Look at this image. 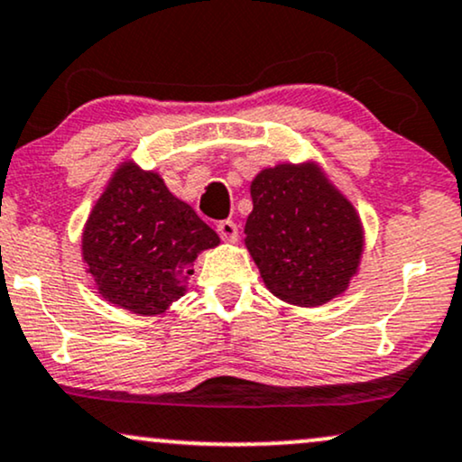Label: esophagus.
Returning <instances> with one entry per match:
<instances>
[{
  "label": "esophagus",
  "mask_w": 462,
  "mask_h": 462,
  "mask_svg": "<svg viewBox=\"0 0 462 462\" xmlns=\"http://www.w3.org/2000/svg\"><path fill=\"white\" fill-rule=\"evenodd\" d=\"M216 231H218L220 240L222 242H237V237H240V231H237V225L233 220H220L218 225H216Z\"/></svg>",
  "instance_id": "1"
}]
</instances>
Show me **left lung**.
<instances>
[{
    "instance_id": "8db88e82",
    "label": "left lung",
    "mask_w": 462,
    "mask_h": 462,
    "mask_svg": "<svg viewBox=\"0 0 462 462\" xmlns=\"http://www.w3.org/2000/svg\"><path fill=\"white\" fill-rule=\"evenodd\" d=\"M250 197L246 248L276 298L321 306L349 287L362 257V225L321 169H265L250 184Z\"/></svg>"
}]
</instances>
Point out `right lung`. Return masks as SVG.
Wrapping results in <instances>:
<instances>
[{
	"label": "right lung",
	"mask_w": 462,
	"mask_h": 462,
	"mask_svg": "<svg viewBox=\"0 0 462 462\" xmlns=\"http://www.w3.org/2000/svg\"><path fill=\"white\" fill-rule=\"evenodd\" d=\"M218 242L161 175L124 162L85 225L83 261L106 301L136 315H161L184 295L197 254Z\"/></svg>",
	"instance_id": "right-lung-1"
}]
</instances>
